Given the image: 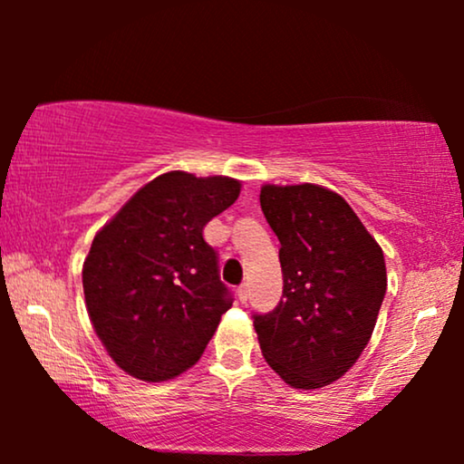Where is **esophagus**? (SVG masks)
I'll list each match as a JSON object with an SVG mask.
<instances>
[{
    "label": "esophagus",
    "instance_id": "1",
    "mask_svg": "<svg viewBox=\"0 0 464 464\" xmlns=\"http://www.w3.org/2000/svg\"><path fill=\"white\" fill-rule=\"evenodd\" d=\"M237 295H238V302L245 304L246 300H249V287H246V285H240V287L237 289Z\"/></svg>",
    "mask_w": 464,
    "mask_h": 464
}]
</instances>
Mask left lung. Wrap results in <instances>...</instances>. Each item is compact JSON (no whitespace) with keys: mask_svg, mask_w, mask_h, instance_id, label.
<instances>
[{"mask_svg":"<svg viewBox=\"0 0 464 464\" xmlns=\"http://www.w3.org/2000/svg\"><path fill=\"white\" fill-rule=\"evenodd\" d=\"M264 218L278 237L283 297L253 314L268 365L294 389L344 376L372 338L386 294L380 245L332 189L264 186Z\"/></svg>","mask_w":464,"mask_h":464,"instance_id":"left-lung-1","label":"left lung"}]
</instances>
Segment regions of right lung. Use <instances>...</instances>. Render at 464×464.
I'll use <instances>...</instances> for the list:
<instances>
[{"instance_id":"right-lung-1","label":"right lung","mask_w":464,"mask_h":464,"mask_svg":"<svg viewBox=\"0 0 464 464\" xmlns=\"http://www.w3.org/2000/svg\"><path fill=\"white\" fill-rule=\"evenodd\" d=\"M238 194L230 177L170 170L94 237L82 270L88 316L126 373L160 382L205 353L232 294L202 230Z\"/></svg>"}]
</instances>
